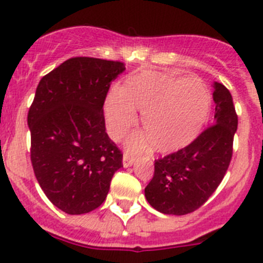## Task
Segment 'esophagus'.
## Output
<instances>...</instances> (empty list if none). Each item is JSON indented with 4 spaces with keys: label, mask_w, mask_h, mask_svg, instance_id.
Wrapping results in <instances>:
<instances>
[{
    "label": "esophagus",
    "mask_w": 263,
    "mask_h": 263,
    "mask_svg": "<svg viewBox=\"0 0 263 263\" xmlns=\"http://www.w3.org/2000/svg\"><path fill=\"white\" fill-rule=\"evenodd\" d=\"M132 164H134V158H132L128 153H124L123 154V166L124 168H128V166H131Z\"/></svg>",
    "instance_id": "34e87169"
}]
</instances>
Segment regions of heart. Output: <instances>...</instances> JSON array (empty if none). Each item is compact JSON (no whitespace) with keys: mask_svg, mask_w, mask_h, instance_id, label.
Instances as JSON below:
<instances>
[{"mask_svg":"<svg viewBox=\"0 0 263 263\" xmlns=\"http://www.w3.org/2000/svg\"><path fill=\"white\" fill-rule=\"evenodd\" d=\"M211 95L200 79L145 70L132 73L104 103L108 131L121 139L142 113L144 134L129 137L132 150L154 145L158 153H173L193 141L208 121Z\"/></svg>","mask_w":263,"mask_h":263,"instance_id":"1","label":"heart"}]
</instances>
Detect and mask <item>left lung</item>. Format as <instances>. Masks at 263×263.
<instances>
[{"label":"left lung","mask_w":263,"mask_h":263,"mask_svg":"<svg viewBox=\"0 0 263 263\" xmlns=\"http://www.w3.org/2000/svg\"><path fill=\"white\" fill-rule=\"evenodd\" d=\"M213 98V126L185 147L155 160L145 197L160 213L185 215L197 210L216 191L229 168L238 116L224 85L215 82Z\"/></svg>","instance_id":"left-lung-1"}]
</instances>
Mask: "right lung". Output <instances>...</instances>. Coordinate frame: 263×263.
I'll return each mask as SVG.
<instances>
[{
    "label": "right lung",
    "mask_w": 263,
    "mask_h": 263,
    "mask_svg": "<svg viewBox=\"0 0 263 263\" xmlns=\"http://www.w3.org/2000/svg\"><path fill=\"white\" fill-rule=\"evenodd\" d=\"M124 63L75 57L42 78L29 108L30 159L48 200L70 215L107 198L123 154L105 132L104 105Z\"/></svg>",
    "instance_id": "add662e5"
}]
</instances>
